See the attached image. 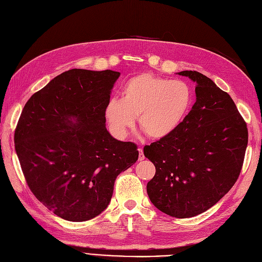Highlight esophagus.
Returning a JSON list of instances; mask_svg holds the SVG:
<instances>
[{"mask_svg": "<svg viewBox=\"0 0 262 262\" xmlns=\"http://www.w3.org/2000/svg\"><path fill=\"white\" fill-rule=\"evenodd\" d=\"M144 158H145V156H144V153H143V149L139 148V161H143Z\"/></svg>", "mask_w": 262, "mask_h": 262, "instance_id": "1", "label": "esophagus"}]
</instances>
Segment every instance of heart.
Wrapping results in <instances>:
<instances>
[{
    "label": "heart",
    "instance_id": "b5f03b06",
    "mask_svg": "<svg viewBox=\"0 0 262 262\" xmlns=\"http://www.w3.org/2000/svg\"><path fill=\"white\" fill-rule=\"evenodd\" d=\"M191 104L192 91L186 82L144 73L125 82L121 99L108 100L105 117L118 138L126 136L138 117L140 129L160 140L178 128Z\"/></svg>",
    "mask_w": 262,
    "mask_h": 262
}]
</instances>
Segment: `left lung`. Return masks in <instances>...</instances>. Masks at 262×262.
I'll use <instances>...</instances> for the list:
<instances>
[{
    "label": "left lung",
    "mask_w": 262,
    "mask_h": 262,
    "mask_svg": "<svg viewBox=\"0 0 262 262\" xmlns=\"http://www.w3.org/2000/svg\"><path fill=\"white\" fill-rule=\"evenodd\" d=\"M195 83V102L168 137L144 147L156 168L147 182L150 202L172 217H192L212 208L238 178L247 125L231 96L196 71H181Z\"/></svg>",
    "instance_id": "1"
}]
</instances>
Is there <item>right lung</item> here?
<instances>
[{
  "label": "right lung",
  "instance_id": "obj_1",
  "mask_svg": "<svg viewBox=\"0 0 262 262\" xmlns=\"http://www.w3.org/2000/svg\"><path fill=\"white\" fill-rule=\"evenodd\" d=\"M119 76L112 70H69L21 112L14 141L23 173L37 199L63 220L99 215L117 176L138 161L137 145L106 128L105 107Z\"/></svg>",
  "mask_w": 262,
  "mask_h": 262
}]
</instances>
